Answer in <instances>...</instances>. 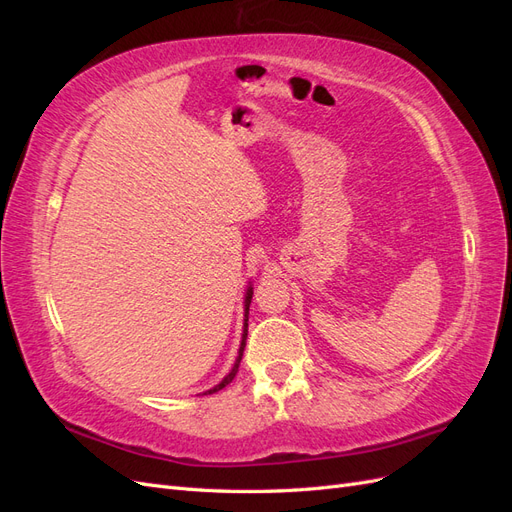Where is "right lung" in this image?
<instances>
[{"instance_id":"obj_1","label":"right lung","mask_w":512,"mask_h":512,"mask_svg":"<svg viewBox=\"0 0 512 512\" xmlns=\"http://www.w3.org/2000/svg\"><path fill=\"white\" fill-rule=\"evenodd\" d=\"M252 294H254V290H252V286L247 288V292H245V305H243V312H245V318H243V337H241V346H239V356H237V361H235V365H232V369H230V374L220 382V384H215L213 389H209V391H205V395H213V393H218V391H222L226 384H230L232 382V378L237 376V371H239V363H241V359H243V350H245V339H247V316H250V303H252Z\"/></svg>"}]
</instances>
